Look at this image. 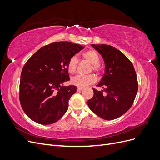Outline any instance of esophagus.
Masks as SVG:
<instances>
[{
  "instance_id": "esophagus-1",
  "label": "esophagus",
  "mask_w": 160,
  "mask_h": 160,
  "mask_svg": "<svg viewBox=\"0 0 160 160\" xmlns=\"http://www.w3.org/2000/svg\"><path fill=\"white\" fill-rule=\"evenodd\" d=\"M83 90V88H77V91H81Z\"/></svg>"
}]
</instances>
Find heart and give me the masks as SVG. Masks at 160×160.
Listing matches in <instances>:
<instances>
[{"label":"heart","instance_id":"heart-1","mask_svg":"<svg viewBox=\"0 0 160 160\" xmlns=\"http://www.w3.org/2000/svg\"><path fill=\"white\" fill-rule=\"evenodd\" d=\"M83 59L91 64V69L97 73H100L101 68L99 63V56L95 51L89 50L82 54ZM78 59L75 56L71 57L67 63V69L70 73H75L78 66ZM96 81L95 77L92 75H77L71 79V83L78 88H85L91 84L94 83Z\"/></svg>","mask_w":160,"mask_h":160}]
</instances>
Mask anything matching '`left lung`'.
<instances>
[{
	"mask_svg": "<svg viewBox=\"0 0 160 160\" xmlns=\"http://www.w3.org/2000/svg\"><path fill=\"white\" fill-rule=\"evenodd\" d=\"M102 56L105 73L99 84L107 93L93 88L94 95L88 101L90 109L105 120L117 119L132 107L138 83L132 62L123 52L108 45H91Z\"/></svg>",
	"mask_w": 160,
	"mask_h": 160,
	"instance_id": "left-lung-1",
	"label": "left lung"
}]
</instances>
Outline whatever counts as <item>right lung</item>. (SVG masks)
<instances>
[{
  "instance_id": "1",
  "label": "right lung",
  "mask_w": 160,
  "mask_h": 160,
  "mask_svg": "<svg viewBox=\"0 0 160 160\" xmlns=\"http://www.w3.org/2000/svg\"><path fill=\"white\" fill-rule=\"evenodd\" d=\"M84 47L69 42H55L38 50L24 65L19 100L34 122L49 125L59 120L68 109L75 85L62 86L69 79L67 63Z\"/></svg>"
}]
</instances>
